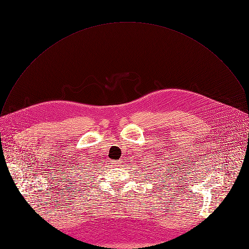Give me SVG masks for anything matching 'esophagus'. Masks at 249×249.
Here are the masks:
<instances>
[{
    "label": "esophagus",
    "instance_id": "1",
    "mask_svg": "<svg viewBox=\"0 0 249 249\" xmlns=\"http://www.w3.org/2000/svg\"><path fill=\"white\" fill-rule=\"evenodd\" d=\"M115 163H116V164H120V163H122V161H116Z\"/></svg>",
    "mask_w": 249,
    "mask_h": 249
}]
</instances>
